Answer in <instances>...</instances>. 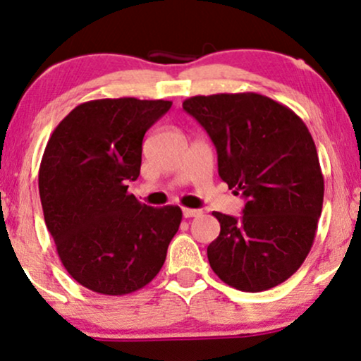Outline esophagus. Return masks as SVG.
Wrapping results in <instances>:
<instances>
[{
  "label": "esophagus",
  "instance_id": "esophagus-1",
  "mask_svg": "<svg viewBox=\"0 0 361 361\" xmlns=\"http://www.w3.org/2000/svg\"><path fill=\"white\" fill-rule=\"evenodd\" d=\"M200 214H201L200 209L183 208V216H185V218H196V216H200Z\"/></svg>",
  "mask_w": 361,
  "mask_h": 361
}]
</instances>
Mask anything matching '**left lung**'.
<instances>
[{
	"instance_id": "left-lung-1",
	"label": "left lung",
	"mask_w": 361,
	"mask_h": 361,
	"mask_svg": "<svg viewBox=\"0 0 361 361\" xmlns=\"http://www.w3.org/2000/svg\"><path fill=\"white\" fill-rule=\"evenodd\" d=\"M183 109L218 152V173L246 200L241 218L218 211L219 236L208 246L216 276L244 292L272 289L305 261L315 239L324 176L309 128L266 95H196Z\"/></svg>"
}]
</instances>
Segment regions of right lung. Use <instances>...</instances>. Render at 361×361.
I'll use <instances>...</instances> for the list:
<instances>
[{
  "label": "right lung",
  "mask_w": 361,
  "mask_h": 361,
  "mask_svg": "<svg viewBox=\"0 0 361 361\" xmlns=\"http://www.w3.org/2000/svg\"><path fill=\"white\" fill-rule=\"evenodd\" d=\"M170 100L100 99L72 110L47 142L39 196L47 231L74 281L104 295L132 294L160 272L181 223L178 206L128 195L145 132Z\"/></svg>",
  "instance_id": "1"
}]
</instances>
